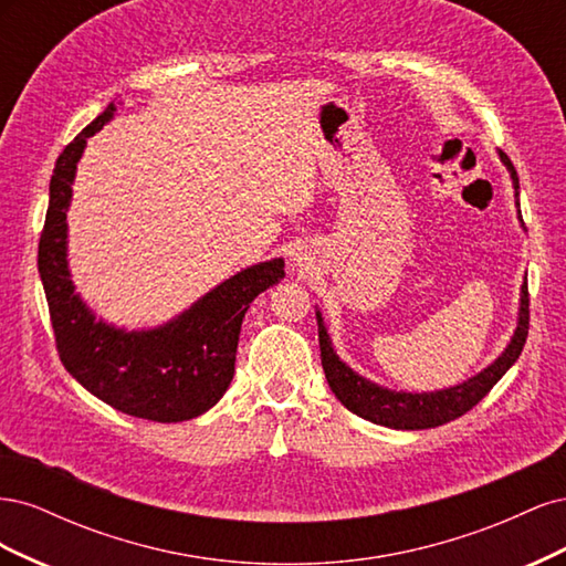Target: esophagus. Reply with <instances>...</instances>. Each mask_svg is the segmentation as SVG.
I'll return each instance as SVG.
<instances>
[{
  "label": "esophagus",
  "mask_w": 566,
  "mask_h": 566,
  "mask_svg": "<svg viewBox=\"0 0 566 566\" xmlns=\"http://www.w3.org/2000/svg\"><path fill=\"white\" fill-rule=\"evenodd\" d=\"M304 260H306V256H302L300 252H295V254H293V264H295V266H302V262H304Z\"/></svg>",
  "instance_id": "1"
}]
</instances>
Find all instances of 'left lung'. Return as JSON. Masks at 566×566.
<instances>
[{
	"instance_id": "8db88e82",
	"label": "left lung",
	"mask_w": 566,
	"mask_h": 566,
	"mask_svg": "<svg viewBox=\"0 0 566 566\" xmlns=\"http://www.w3.org/2000/svg\"><path fill=\"white\" fill-rule=\"evenodd\" d=\"M499 158L507 167L512 188H515V198H520L517 169L512 167L510 158L503 150H499ZM515 205L520 208L517 200ZM517 219L524 229L520 210H517ZM316 321H318V345H321V364H323L325 380H328L333 394L339 399L342 406L349 408L358 418L382 424V427H391V430H430V427H439L443 422L460 418L462 413H468L472 406H476L486 397L491 387L512 368V364L517 361L528 335V287L524 276L522 290H520L517 328L512 333L507 347L501 352V356L495 358L493 364H489L484 370L472 375V378H468L465 382L434 389V391H403V389L397 391L373 380H366L364 375H358L337 356L318 306H316Z\"/></svg>"
}]
</instances>
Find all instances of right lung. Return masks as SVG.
I'll list each match as a JSON object with an SVG mask.
<instances>
[{"mask_svg": "<svg viewBox=\"0 0 566 566\" xmlns=\"http://www.w3.org/2000/svg\"><path fill=\"white\" fill-rule=\"evenodd\" d=\"M115 104L84 127L56 160L38 269L65 370L127 416L184 422L210 410L229 389L235 349L250 302L285 279L283 256L252 264L214 285L188 310L156 328L127 331L96 318L75 293L67 266V208L87 139L115 115Z\"/></svg>", "mask_w": 566, "mask_h": 566, "instance_id": "add662e5", "label": "right lung"}]
</instances>
